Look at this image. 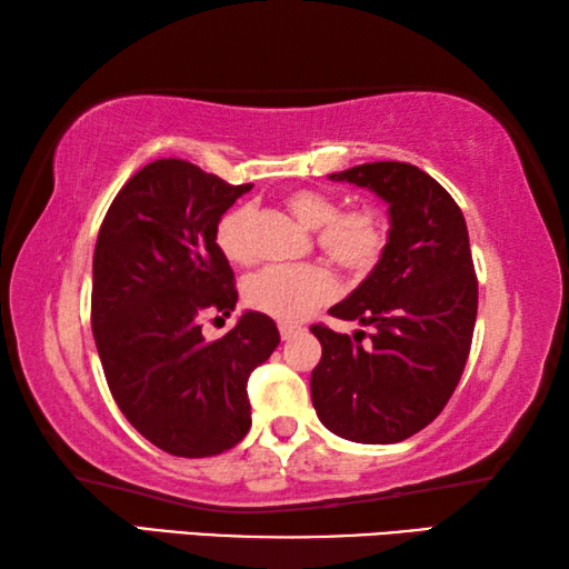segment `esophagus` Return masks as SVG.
<instances>
[{
  "label": "esophagus",
  "mask_w": 569,
  "mask_h": 569,
  "mask_svg": "<svg viewBox=\"0 0 569 569\" xmlns=\"http://www.w3.org/2000/svg\"><path fill=\"white\" fill-rule=\"evenodd\" d=\"M278 331H281V339H283V341H288V339H293V336H298V333H301V326L281 323V326H278Z\"/></svg>",
  "instance_id": "1"
}]
</instances>
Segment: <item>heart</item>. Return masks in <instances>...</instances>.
Returning <instances> with one entry per match:
<instances>
[{
  "instance_id": "heart-1",
  "label": "heart",
  "mask_w": 569,
  "mask_h": 569,
  "mask_svg": "<svg viewBox=\"0 0 569 569\" xmlns=\"http://www.w3.org/2000/svg\"><path fill=\"white\" fill-rule=\"evenodd\" d=\"M286 206L306 228L316 230V243L349 273H366L387 248V220L377 208L343 210L321 190H293ZM250 220L253 208L238 206L220 218L216 240L226 258L246 263L250 250ZM339 291L333 273L323 266H268L246 281L243 298L256 311L278 321H301L313 308L331 301Z\"/></svg>"
}]
</instances>
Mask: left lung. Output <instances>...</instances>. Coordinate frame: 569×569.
<instances>
[{
  "label": "left lung",
  "mask_w": 569,
  "mask_h": 569,
  "mask_svg": "<svg viewBox=\"0 0 569 569\" xmlns=\"http://www.w3.org/2000/svg\"><path fill=\"white\" fill-rule=\"evenodd\" d=\"M331 180L377 192L389 206V240L369 278L331 308L371 326L336 333L316 323L321 361L311 399L321 423L359 445H397L435 421L465 371L477 321V276L455 198L409 162L381 160Z\"/></svg>",
  "instance_id": "obj_1"
}]
</instances>
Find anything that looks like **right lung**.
<instances>
[{"label": "right lung", "mask_w": 569, "mask_h": 569, "mask_svg": "<svg viewBox=\"0 0 569 569\" xmlns=\"http://www.w3.org/2000/svg\"><path fill=\"white\" fill-rule=\"evenodd\" d=\"M248 190L162 158L124 182L100 226L92 333L104 379L124 419L172 457L223 455L248 435V377L281 343L258 311L218 341L200 326L206 311L236 308L216 230Z\"/></svg>", "instance_id": "add662e5"}]
</instances>
